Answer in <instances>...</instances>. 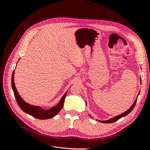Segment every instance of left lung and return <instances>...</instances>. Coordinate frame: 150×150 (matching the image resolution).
Returning <instances> with one entry per match:
<instances>
[{"instance_id": "1", "label": "left lung", "mask_w": 150, "mask_h": 150, "mask_svg": "<svg viewBox=\"0 0 150 150\" xmlns=\"http://www.w3.org/2000/svg\"><path fill=\"white\" fill-rule=\"evenodd\" d=\"M140 81H141V82H142V80H141V79H140ZM139 94V93H138V94L137 99H135V101H134V103L133 104V105L129 108V109H128V110L124 112L123 113H122V114H121V115H117V116H115V117H112V118H111V119H110V120H106V121H101V120H98L99 122H103V123H111V122H115V121H117L119 119L121 118V117H125V116H127L131 111H132V110H133V108H134L135 104H136V103H137V98H138V96ZM86 105H87V104H86ZM89 116H91V115H89Z\"/></svg>"}]
</instances>
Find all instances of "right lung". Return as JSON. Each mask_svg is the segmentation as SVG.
I'll return each instance as SVG.
<instances>
[{
  "instance_id": "right-lung-1",
  "label": "right lung",
  "mask_w": 150,
  "mask_h": 150,
  "mask_svg": "<svg viewBox=\"0 0 150 150\" xmlns=\"http://www.w3.org/2000/svg\"><path fill=\"white\" fill-rule=\"evenodd\" d=\"M15 70L13 71V73L12 74V88L13 89V94H14L15 98L17 101L18 105L21 108V110L24 112H26L27 114H29L30 116L35 117L37 119L39 120H47L50 119L51 117L55 116L57 114H58L59 111L62 110V108L64 105V99L67 95V92L63 95L61 98V100L56 106H54L51 108L49 109V110H44L40 106H33L31 104L26 103L23 99L21 98L19 95V93L17 92V90L14 83V72Z\"/></svg>"
}]
</instances>
